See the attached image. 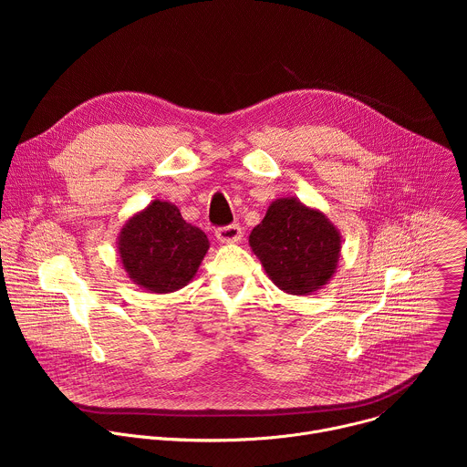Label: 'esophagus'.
Instances as JSON below:
<instances>
[{"label": "esophagus", "instance_id": "1", "mask_svg": "<svg viewBox=\"0 0 467 467\" xmlns=\"http://www.w3.org/2000/svg\"><path fill=\"white\" fill-rule=\"evenodd\" d=\"M216 238L222 244H236L242 240V229L240 225H227L216 229Z\"/></svg>", "mask_w": 467, "mask_h": 467}]
</instances>
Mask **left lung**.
Instances as JSON below:
<instances>
[{
  "label": "left lung",
  "instance_id": "left-lung-1",
  "mask_svg": "<svg viewBox=\"0 0 467 467\" xmlns=\"http://www.w3.org/2000/svg\"><path fill=\"white\" fill-rule=\"evenodd\" d=\"M249 245L279 290L310 296L335 277L342 234L325 213L286 195L272 202Z\"/></svg>",
  "mask_w": 467,
  "mask_h": 467
}]
</instances>
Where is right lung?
<instances>
[{
  "mask_svg": "<svg viewBox=\"0 0 467 467\" xmlns=\"http://www.w3.org/2000/svg\"><path fill=\"white\" fill-rule=\"evenodd\" d=\"M116 247L132 283L151 294H170L195 277L211 244L173 203L155 199L123 223Z\"/></svg>",
  "mask_w": 467,
  "mask_h": 467,
  "instance_id": "add662e5",
  "label": "right lung"
}]
</instances>
